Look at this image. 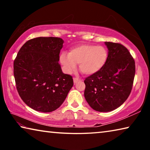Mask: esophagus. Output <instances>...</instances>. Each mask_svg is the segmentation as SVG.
I'll list each match as a JSON object with an SVG mask.
<instances>
[{
	"mask_svg": "<svg viewBox=\"0 0 150 150\" xmlns=\"http://www.w3.org/2000/svg\"><path fill=\"white\" fill-rule=\"evenodd\" d=\"M79 81V79H78L77 77L73 78V82H74V83H77Z\"/></svg>",
	"mask_w": 150,
	"mask_h": 150,
	"instance_id": "34e87169",
	"label": "esophagus"
}]
</instances>
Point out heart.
I'll return each mask as SVG.
<instances>
[{
    "instance_id": "1",
    "label": "heart",
    "mask_w": 150,
    "mask_h": 150,
    "mask_svg": "<svg viewBox=\"0 0 150 150\" xmlns=\"http://www.w3.org/2000/svg\"><path fill=\"white\" fill-rule=\"evenodd\" d=\"M108 51L103 46L93 44H81L71 48L69 54L63 52L59 56L63 69L70 73L79 63L83 74H95L103 69L108 59Z\"/></svg>"
}]
</instances>
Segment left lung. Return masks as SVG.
I'll return each mask as SVG.
<instances>
[{
  "label": "left lung",
  "instance_id": "left-lung-1",
  "mask_svg": "<svg viewBox=\"0 0 150 150\" xmlns=\"http://www.w3.org/2000/svg\"><path fill=\"white\" fill-rule=\"evenodd\" d=\"M108 59L98 73L85 79L84 96L93 110L110 112L120 106L130 95L135 76V62L126 47L106 42Z\"/></svg>",
  "mask_w": 150,
  "mask_h": 150
}]
</instances>
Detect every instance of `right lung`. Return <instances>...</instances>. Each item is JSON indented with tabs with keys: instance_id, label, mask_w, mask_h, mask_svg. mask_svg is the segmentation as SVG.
I'll list each match as a JSON object with an SVG mask.
<instances>
[{
	"instance_id": "right-lung-1",
	"label": "right lung",
	"mask_w": 150,
	"mask_h": 150,
	"mask_svg": "<svg viewBox=\"0 0 150 150\" xmlns=\"http://www.w3.org/2000/svg\"><path fill=\"white\" fill-rule=\"evenodd\" d=\"M64 41L60 38L39 37L27 41L14 62V76L19 95L34 110L50 112L64 102L73 85L71 75L59 63Z\"/></svg>"
}]
</instances>
